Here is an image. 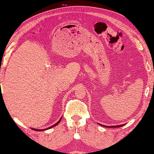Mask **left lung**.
<instances>
[{
	"mask_svg": "<svg viewBox=\"0 0 154 154\" xmlns=\"http://www.w3.org/2000/svg\"><path fill=\"white\" fill-rule=\"evenodd\" d=\"M101 126H104V127H107V128H119V127H121V126H124L123 124L122 125H118V126H104V125H102V124H100Z\"/></svg>",
	"mask_w": 154,
	"mask_h": 154,
	"instance_id": "1",
	"label": "left lung"
}]
</instances>
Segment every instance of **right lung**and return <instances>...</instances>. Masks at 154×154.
Instances as JSON below:
<instances>
[{
    "label": "right lung",
    "instance_id": "right-lung-1",
    "mask_svg": "<svg viewBox=\"0 0 154 154\" xmlns=\"http://www.w3.org/2000/svg\"><path fill=\"white\" fill-rule=\"evenodd\" d=\"M61 119L59 120V121L58 122H57V123H55V124H54L53 126H50V127H49V128H46V129H44V130H37V129H33V130H36V131H43V130H48V129H50V128H53V127H54V126H55L56 125H57V124L60 122V121H61Z\"/></svg>",
    "mask_w": 154,
    "mask_h": 154
}]
</instances>
